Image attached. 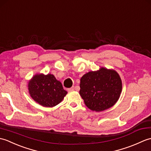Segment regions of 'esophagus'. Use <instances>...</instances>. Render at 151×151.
<instances>
[{"instance_id": "esophagus-1", "label": "esophagus", "mask_w": 151, "mask_h": 151, "mask_svg": "<svg viewBox=\"0 0 151 151\" xmlns=\"http://www.w3.org/2000/svg\"><path fill=\"white\" fill-rule=\"evenodd\" d=\"M74 90H75V87H72V88H69V89H68V91H69V92L73 91H74Z\"/></svg>"}]
</instances>
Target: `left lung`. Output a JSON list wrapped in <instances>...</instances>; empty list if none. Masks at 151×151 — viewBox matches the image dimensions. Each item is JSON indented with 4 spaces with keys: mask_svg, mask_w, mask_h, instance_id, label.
<instances>
[{
    "mask_svg": "<svg viewBox=\"0 0 151 151\" xmlns=\"http://www.w3.org/2000/svg\"><path fill=\"white\" fill-rule=\"evenodd\" d=\"M80 95L92 111H102L113 106L119 99L122 81L114 69L101 67L82 76Z\"/></svg>",
    "mask_w": 151,
    "mask_h": 151,
    "instance_id": "left-lung-1",
    "label": "left lung"
}]
</instances>
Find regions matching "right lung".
I'll return each mask as SVG.
<instances>
[{
  "mask_svg": "<svg viewBox=\"0 0 151 151\" xmlns=\"http://www.w3.org/2000/svg\"><path fill=\"white\" fill-rule=\"evenodd\" d=\"M28 91L36 102L45 107H54L62 102L67 92L53 75L37 74L28 84Z\"/></svg>",
  "mask_w": 151,
  "mask_h": 151,
  "instance_id": "obj_1",
  "label": "right lung"
}]
</instances>
